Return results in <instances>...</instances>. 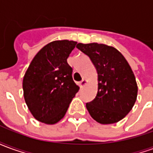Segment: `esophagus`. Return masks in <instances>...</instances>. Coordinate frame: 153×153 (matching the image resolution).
I'll return each mask as SVG.
<instances>
[{
    "label": "esophagus",
    "mask_w": 153,
    "mask_h": 153,
    "mask_svg": "<svg viewBox=\"0 0 153 153\" xmlns=\"http://www.w3.org/2000/svg\"><path fill=\"white\" fill-rule=\"evenodd\" d=\"M86 83H87V81L85 79H83L82 81H80V83H79V86L81 87V88H83V86H85L86 85Z\"/></svg>",
    "instance_id": "1"
}]
</instances>
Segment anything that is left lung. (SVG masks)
Masks as SVG:
<instances>
[{"instance_id":"8db88e82","label":"left lung","mask_w":153,"mask_h":153,"mask_svg":"<svg viewBox=\"0 0 153 153\" xmlns=\"http://www.w3.org/2000/svg\"><path fill=\"white\" fill-rule=\"evenodd\" d=\"M76 47L89 57L97 73V96L86 103L90 115L102 125L120 121L137 99L138 86L131 67L115 47L96 42L78 43Z\"/></svg>"}]
</instances>
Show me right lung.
I'll list each match as a JSON object with an SVG mask.
<instances>
[{
	"instance_id": "1",
	"label": "right lung",
	"mask_w": 153,
	"mask_h": 153,
	"mask_svg": "<svg viewBox=\"0 0 153 153\" xmlns=\"http://www.w3.org/2000/svg\"><path fill=\"white\" fill-rule=\"evenodd\" d=\"M74 41H54L38 51L23 79L25 102L38 121H60L79 88L72 78L67 58L76 46Z\"/></svg>"
}]
</instances>
